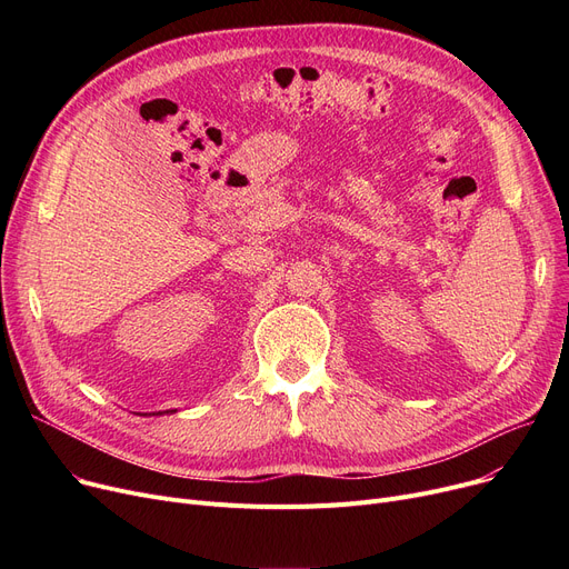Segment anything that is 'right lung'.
<instances>
[{
  "label": "right lung",
  "mask_w": 569,
  "mask_h": 569,
  "mask_svg": "<svg viewBox=\"0 0 569 569\" xmlns=\"http://www.w3.org/2000/svg\"><path fill=\"white\" fill-rule=\"evenodd\" d=\"M174 412V410H172ZM149 415H152V412H149ZM154 415H161V412H154Z\"/></svg>",
  "instance_id": "right-lung-1"
}]
</instances>
